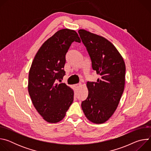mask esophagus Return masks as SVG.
<instances>
[{
	"instance_id": "34e87169",
	"label": "esophagus",
	"mask_w": 151,
	"mask_h": 151,
	"mask_svg": "<svg viewBox=\"0 0 151 151\" xmlns=\"http://www.w3.org/2000/svg\"><path fill=\"white\" fill-rule=\"evenodd\" d=\"M81 85V83H78V84H75L74 85V88H75V90H78V88L80 87V86Z\"/></svg>"
}]
</instances>
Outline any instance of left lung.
I'll return each instance as SVG.
<instances>
[{
  "mask_svg": "<svg viewBox=\"0 0 151 151\" xmlns=\"http://www.w3.org/2000/svg\"><path fill=\"white\" fill-rule=\"evenodd\" d=\"M92 62V68L100 76L96 82H87L88 95L81 104L87 118L103 124L116 111L124 91L125 65L115 47L106 38L83 29L78 31Z\"/></svg>",
  "mask_w": 151,
  "mask_h": 151,
  "instance_id": "8db88e82",
  "label": "left lung"
}]
</instances>
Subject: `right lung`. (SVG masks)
<instances>
[{"mask_svg":"<svg viewBox=\"0 0 151 151\" xmlns=\"http://www.w3.org/2000/svg\"><path fill=\"white\" fill-rule=\"evenodd\" d=\"M80 43L78 33L63 29L47 39L37 52L29 73L28 91L32 103L50 123L61 121L73 101V90L64 83L66 54L72 43Z\"/></svg>","mask_w":151,"mask_h":151,"instance_id":"right-lung-1","label":"right lung"}]
</instances>
